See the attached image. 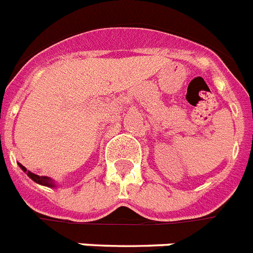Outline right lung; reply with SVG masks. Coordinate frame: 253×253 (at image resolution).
Here are the masks:
<instances>
[{
    "mask_svg": "<svg viewBox=\"0 0 253 253\" xmlns=\"http://www.w3.org/2000/svg\"><path fill=\"white\" fill-rule=\"evenodd\" d=\"M19 166H20V168L24 170V171H27V169H25V168H24L23 165H20V164H19ZM27 174H28V176H29V178L32 179V180H34V182L38 183V184L47 185V187H53V182L49 178H47V176L36 175V174H33V172H30V171H27Z\"/></svg>",
    "mask_w": 253,
    "mask_h": 253,
    "instance_id": "add662e5",
    "label": "right lung"
}]
</instances>
